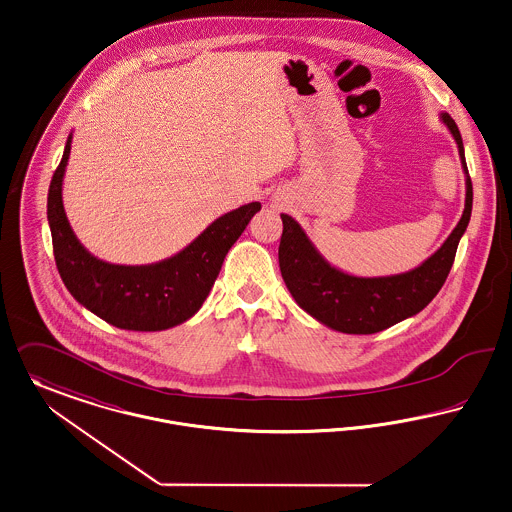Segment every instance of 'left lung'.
<instances>
[{
  "mask_svg": "<svg viewBox=\"0 0 512 512\" xmlns=\"http://www.w3.org/2000/svg\"><path fill=\"white\" fill-rule=\"evenodd\" d=\"M439 119L457 142L466 198L464 212L453 233L418 268L383 277L350 275L323 258L296 219L281 214L283 235L279 244V268L283 281L296 304L329 329L350 335L383 331L422 312L443 287L455 262L458 241L472 214V181L457 123L449 113H439Z\"/></svg>",
  "mask_w": 512,
  "mask_h": 512,
  "instance_id": "left-lung-1",
  "label": "left lung"
}]
</instances>
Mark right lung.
I'll list each match as a JSON object with an SVG mask.
<instances>
[{"instance_id": "right-lung-1", "label": "right lung", "mask_w": 512, "mask_h": 512, "mask_svg": "<svg viewBox=\"0 0 512 512\" xmlns=\"http://www.w3.org/2000/svg\"><path fill=\"white\" fill-rule=\"evenodd\" d=\"M71 140L73 135L67 138L48 192L55 264L67 291L86 310L119 329L163 331L187 322L210 295L227 252L262 204L250 202L217 217L183 250L156 264H109L82 246L63 208Z\"/></svg>"}]
</instances>
